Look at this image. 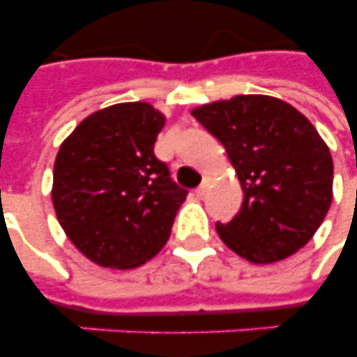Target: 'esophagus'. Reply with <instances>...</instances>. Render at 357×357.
Here are the masks:
<instances>
[{"mask_svg":"<svg viewBox=\"0 0 357 357\" xmlns=\"http://www.w3.org/2000/svg\"><path fill=\"white\" fill-rule=\"evenodd\" d=\"M207 190H209V179H206V181L196 189V196H198V198H204V196L207 195Z\"/></svg>","mask_w":357,"mask_h":357,"instance_id":"esophagus-1","label":"esophagus"}]
</instances>
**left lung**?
Masks as SVG:
<instances>
[{
    "mask_svg": "<svg viewBox=\"0 0 357 357\" xmlns=\"http://www.w3.org/2000/svg\"><path fill=\"white\" fill-rule=\"evenodd\" d=\"M228 151L244 202L224 244L250 263L285 259L307 244L332 204V155L313 123L272 96H235L192 111Z\"/></svg>",
    "mask_w": 357,
    "mask_h": 357,
    "instance_id": "obj_1",
    "label": "left lung"
}]
</instances>
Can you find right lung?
I'll return each instance as SVG.
<instances>
[{
    "label": "right lung",
    "instance_id": "right-lung-1",
    "mask_svg": "<svg viewBox=\"0 0 357 357\" xmlns=\"http://www.w3.org/2000/svg\"><path fill=\"white\" fill-rule=\"evenodd\" d=\"M165 116L119 103L86 116L59 148L52 200L75 248L111 268H135L170 237L187 198L153 153Z\"/></svg>",
    "mask_w": 357,
    "mask_h": 357
}]
</instances>
